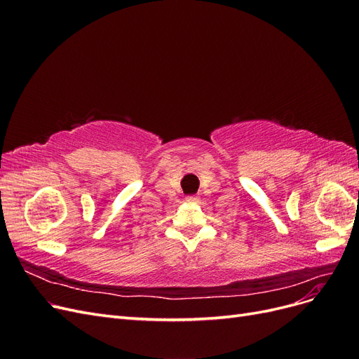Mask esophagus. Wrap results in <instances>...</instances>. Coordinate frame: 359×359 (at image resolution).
I'll list each match as a JSON object with an SVG mask.
<instances>
[{
	"mask_svg": "<svg viewBox=\"0 0 359 359\" xmlns=\"http://www.w3.org/2000/svg\"><path fill=\"white\" fill-rule=\"evenodd\" d=\"M186 201H187L189 203H196V202H199V198H198V196H187Z\"/></svg>",
	"mask_w": 359,
	"mask_h": 359,
	"instance_id": "34e87169",
	"label": "esophagus"
}]
</instances>
